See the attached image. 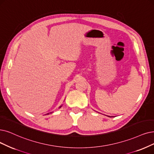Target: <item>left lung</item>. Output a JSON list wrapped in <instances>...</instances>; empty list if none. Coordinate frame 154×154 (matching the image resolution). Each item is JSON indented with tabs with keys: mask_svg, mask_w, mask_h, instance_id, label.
Returning a JSON list of instances; mask_svg holds the SVG:
<instances>
[{
	"mask_svg": "<svg viewBox=\"0 0 154 154\" xmlns=\"http://www.w3.org/2000/svg\"><path fill=\"white\" fill-rule=\"evenodd\" d=\"M108 117H110V116H108Z\"/></svg>",
	"mask_w": 154,
	"mask_h": 154,
	"instance_id": "obj_1",
	"label": "left lung"
}]
</instances>
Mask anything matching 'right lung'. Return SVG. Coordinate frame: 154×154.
Here are the masks:
<instances>
[{
  "mask_svg": "<svg viewBox=\"0 0 154 154\" xmlns=\"http://www.w3.org/2000/svg\"><path fill=\"white\" fill-rule=\"evenodd\" d=\"M62 107V106H60V107H59V108H60V107Z\"/></svg>",
  "mask_w": 154,
  "mask_h": 154,
  "instance_id": "1",
  "label": "right lung"
}]
</instances>
